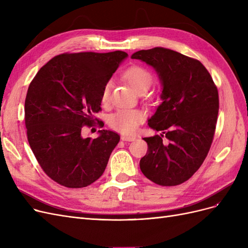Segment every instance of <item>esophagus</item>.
I'll return each instance as SVG.
<instances>
[{
    "mask_svg": "<svg viewBox=\"0 0 248 248\" xmlns=\"http://www.w3.org/2000/svg\"><path fill=\"white\" fill-rule=\"evenodd\" d=\"M121 140L124 141H133V140H136V138L129 137V136H122Z\"/></svg>",
    "mask_w": 248,
    "mask_h": 248,
    "instance_id": "34e87169",
    "label": "esophagus"
}]
</instances>
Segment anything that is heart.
<instances>
[{
  "label": "heart",
  "instance_id": "b5f03b06",
  "mask_svg": "<svg viewBox=\"0 0 248 248\" xmlns=\"http://www.w3.org/2000/svg\"><path fill=\"white\" fill-rule=\"evenodd\" d=\"M124 78L129 82L134 91L145 93L153 84V77L146 68L140 66H132L124 72ZM111 81L108 80L103 85L100 93L102 103H108L110 96ZM144 121V114L137 108L117 109L108 117V124L112 129L123 134H133Z\"/></svg>",
  "mask_w": 248,
  "mask_h": 248
}]
</instances>
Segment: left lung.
<instances>
[{
  "label": "left lung",
  "mask_w": 248,
  "mask_h": 248,
  "mask_svg": "<svg viewBox=\"0 0 248 248\" xmlns=\"http://www.w3.org/2000/svg\"><path fill=\"white\" fill-rule=\"evenodd\" d=\"M131 58L154 67L163 86V101L148 120L162 133L144 138L148 151L140 161V170L161 186L182 184L200 169L212 145L219 108L217 87L199 60L175 50L142 49Z\"/></svg>",
  "instance_id": "obj_1"
}]
</instances>
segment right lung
I'll list each match as a JSON object with an SVG mask.
<instances>
[{
	"instance_id": "1",
	"label": "right lung",
	"mask_w": 248,
	"mask_h": 248,
	"mask_svg": "<svg viewBox=\"0 0 248 248\" xmlns=\"http://www.w3.org/2000/svg\"><path fill=\"white\" fill-rule=\"evenodd\" d=\"M122 50L74 52L56 56L42 66L29 86L25 123L30 147L43 171L58 184L81 188L107 168L120 136L99 130L96 139L81 137L84 126L97 121L100 93L120 63Z\"/></svg>"
}]
</instances>
